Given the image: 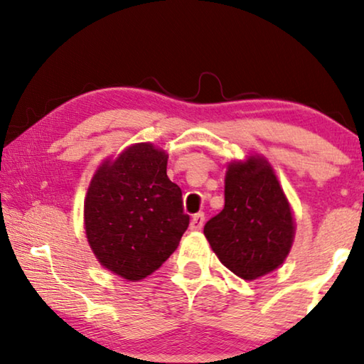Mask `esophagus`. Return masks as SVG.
Wrapping results in <instances>:
<instances>
[{"label":"esophagus","mask_w":364,"mask_h":364,"mask_svg":"<svg viewBox=\"0 0 364 364\" xmlns=\"http://www.w3.org/2000/svg\"><path fill=\"white\" fill-rule=\"evenodd\" d=\"M203 223H205V217H203V213H197V215H193L191 220V230H193V232L200 230V228L203 227Z\"/></svg>","instance_id":"esophagus-1"}]
</instances>
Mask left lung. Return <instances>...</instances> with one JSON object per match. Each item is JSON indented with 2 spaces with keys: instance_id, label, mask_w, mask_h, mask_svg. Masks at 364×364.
<instances>
[{
  "instance_id": "left-lung-1",
  "label": "left lung",
  "mask_w": 364,
  "mask_h": 364,
  "mask_svg": "<svg viewBox=\"0 0 364 364\" xmlns=\"http://www.w3.org/2000/svg\"><path fill=\"white\" fill-rule=\"evenodd\" d=\"M228 270L253 282L283 265L295 240V217L275 168L262 154L228 162L225 205L203 227Z\"/></svg>"
}]
</instances>
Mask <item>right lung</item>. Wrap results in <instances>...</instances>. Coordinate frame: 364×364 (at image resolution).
I'll return each mask as SVG.
<instances>
[{"label": "right lung", "instance_id": "right-lung-1", "mask_svg": "<svg viewBox=\"0 0 364 364\" xmlns=\"http://www.w3.org/2000/svg\"><path fill=\"white\" fill-rule=\"evenodd\" d=\"M168 154L137 142L99 164L84 198L89 247L114 275L139 282L176 252L188 215L182 191L167 177Z\"/></svg>", "mask_w": 364, "mask_h": 364}]
</instances>
